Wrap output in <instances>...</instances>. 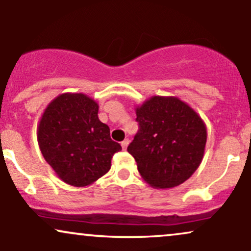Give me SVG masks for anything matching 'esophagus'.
Here are the masks:
<instances>
[{"instance_id":"1","label":"esophagus","mask_w":251,"mask_h":251,"mask_svg":"<svg viewBox=\"0 0 251 251\" xmlns=\"http://www.w3.org/2000/svg\"><path fill=\"white\" fill-rule=\"evenodd\" d=\"M128 144H129L128 139H125V140H124V142H122V148H123V150H126V149H127Z\"/></svg>"}]
</instances>
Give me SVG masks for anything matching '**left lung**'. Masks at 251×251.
Listing matches in <instances>:
<instances>
[{
    "mask_svg": "<svg viewBox=\"0 0 251 251\" xmlns=\"http://www.w3.org/2000/svg\"><path fill=\"white\" fill-rule=\"evenodd\" d=\"M139 131L127 151L154 189L188 180L203 159L206 126L200 114L176 97H151L135 107Z\"/></svg>",
    "mask_w": 251,
    "mask_h": 251,
    "instance_id": "1",
    "label": "left lung"
}]
</instances>
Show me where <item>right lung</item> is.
<instances>
[{"mask_svg": "<svg viewBox=\"0 0 251 251\" xmlns=\"http://www.w3.org/2000/svg\"><path fill=\"white\" fill-rule=\"evenodd\" d=\"M98 111V102L86 94L62 93L48 103L37 125L43 158L72 186L91 185L107 174L112 157L122 150Z\"/></svg>", "mask_w": 251, "mask_h": 251, "instance_id": "add662e5", "label": "right lung"}]
</instances>
